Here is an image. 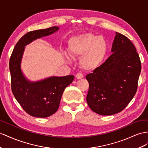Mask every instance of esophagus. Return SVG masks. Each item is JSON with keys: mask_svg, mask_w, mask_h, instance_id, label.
I'll list each match as a JSON object with an SVG mask.
<instances>
[{"mask_svg": "<svg viewBox=\"0 0 148 148\" xmlns=\"http://www.w3.org/2000/svg\"><path fill=\"white\" fill-rule=\"evenodd\" d=\"M75 77H76V78L77 79H82L83 77H84V75H83V74L81 73H79L76 74V75H75Z\"/></svg>", "mask_w": 148, "mask_h": 148, "instance_id": "esophagus-1", "label": "esophagus"}]
</instances>
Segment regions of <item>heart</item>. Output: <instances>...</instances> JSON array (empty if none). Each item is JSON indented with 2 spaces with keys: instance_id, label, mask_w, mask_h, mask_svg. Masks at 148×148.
<instances>
[{
  "instance_id": "1",
  "label": "heart",
  "mask_w": 148,
  "mask_h": 148,
  "mask_svg": "<svg viewBox=\"0 0 148 148\" xmlns=\"http://www.w3.org/2000/svg\"><path fill=\"white\" fill-rule=\"evenodd\" d=\"M108 43L105 38L92 33L72 37L68 44V52L72 58L81 57L82 69L91 71L99 67L108 53Z\"/></svg>"
}]
</instances>
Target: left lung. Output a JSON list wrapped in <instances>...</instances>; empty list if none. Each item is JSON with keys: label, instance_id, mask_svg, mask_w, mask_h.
Masks as SVG:
<instances>
[{"label": "left lung", "instance_id": "8db88e82", "mask_svg": "<svg viewBox=\"0 0 148 148\" xmlns=\"http://www.w3.org/2000/svg\"><path fill=\"white\" fill-rule=\"evenodd\" d=\"M116 33L112 54L86 77L89 84L87 103L101 115L114 114L127 106L137 91L141 71L134 44L126 36Z\"/></svg>", "mask_w": 148, "mask_h": 148}]
</instances>
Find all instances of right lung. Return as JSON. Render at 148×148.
I'll list each match as a JSON object with an SVG mask.
<instances>
[{
  "label": "right lung",
  "mask_w": 148,
  "mask_h": 148,
  "mask_svg": "<svg viewBox=\"0 0 148 148\" xmlns=\"http://www.w3.org/2000/svg\"><path fill=\"white\" fill-rule=\"evenodd\" d=\"M58 29V27L54 26L25 34L15 45L10 58L12 92L24 110L34 117H47L58 111L64 89L74 78V75H69L30 82L24 78L21 70V60L25 45L37 38L50 35Z\"/></svg>",
  "instance_id": "obj_1"
}]
</instances>
